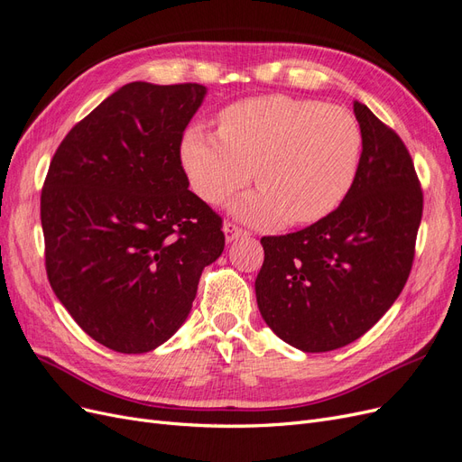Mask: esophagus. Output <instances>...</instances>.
Wrapping results in <instances>:
<instances>
[{
    "label": "esophagus",
    "mask_w": 462,
    "mask_h": 462,
    "mask_svg": "<svg viewBox=\"0 0 462 462\" xmlns=\"http://www.w3.org/2000/svg\"><path fill=\"white\" fill-rule=\"evenodd\" d=\"M223 233H226L227 243H231V241H235V239H239V236H246V235H248V231H245L243 227H239V226H236V223H233V221H227L226 226H223Z\"/></svg>",
    "instance_id": "34e87169"
}]
</instances>
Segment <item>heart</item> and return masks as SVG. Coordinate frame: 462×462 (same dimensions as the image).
Instances as JSON below:
<instances>
[{
    "label": "heart",
    "mask_w": 462,
    "mask_h": 462,
    "mask_svg": "<svg viewBox=\"0 0 462 462\" xmlns=\"http://www.w3.org/2000/svg\"><path fill=\"white\" fill-rule=\"evenodd\" d=\"M362 133L351 111L283 94L250 97L219 114V134L190 127L180 160L199 197L227 200L253 179L260 187L236 212L272 226L314 223L351 190Z\"/></svg>",
    "instance_id": "b5f03b06"
}]
</instances>
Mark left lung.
<instances>
[{"instance_id":"8db88e82","label":"left lung","mask_w":462,"mask_h":462,"mask_svg":"<svg viewBox=\"0 0 462 462\" xmlns=\"http://www.w3.org/2000/svg\"><path fill=\"white\" fill-rule=\"evenodd\" d=\"M362 153L337 209L287 235L262 236L256 300L279 339L328 353L362 337L407 283L424 197L401 136L360 102Z\"/></svg>"}]
</instances>
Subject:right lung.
<instances>
[{
  "label": "right lung",
  "mask_w": 462,
  "mask_h": 462,
  "mask_svg": "<svg viewBox=\"0 0 462 462\" xmlns=\"http://www.w3.org/2000/svg\"><path fill=\"white\" fill-rule=\"evenodd\" d=\"M206 87L129 82L55 150L40 199L55 297L111 351H153L183 326L221 217L189 190L180 143Z\"/></svg>",
  "instance_id": "1"
}]
</instances>
